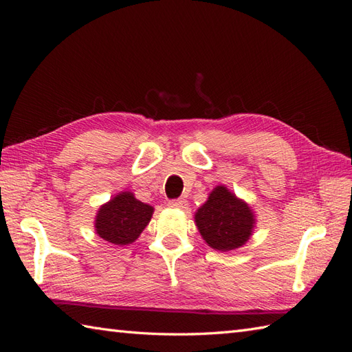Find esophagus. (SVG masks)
Instances as JSON below:
<instances>
[{"label":"esophagus","mask_w":352,"mask_h":352,"mask_svg":"<svg viewBox=\"0 0 352 352\" xmlns=\"http://www.w3.org/2000/svg\"><path fill=\"white\" fill-rule=\"evenodd\" d=\"M168 207H172V208H185L186 207V199L185 198H179V199L168 201Z\"/></svg>","instance_id":"esophagus-1"}]
</instances>
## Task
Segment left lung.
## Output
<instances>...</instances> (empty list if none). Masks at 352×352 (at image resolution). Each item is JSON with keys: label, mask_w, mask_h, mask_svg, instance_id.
Here are the masks:
<instances>
[{"label": "left lung", "mask_w": 352, "mask_h": 352, "mask_svg": "<svg viewBox=\"0 0 352 352\" xmlns=\"http://www.w3.org/2000/svg\"><path fill=\"white\" fill-rule=\"evenodd\" d=\"M195 225L208 247L228 252L241 248L251 238L255 214L247 202L220 185L197 210Z\"/></svg>", "instance_id": "1"}]
</instances>
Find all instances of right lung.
<instances>
[{"mask_svg": "<svg viewBox=\"0 0 352 352\" xmlns=\"http://www.w3.org/2000/svg\"><path fill=\"white\" fill-rule=\"evenodd\" d=\"M154 208L136 199L129 190L102 204L95 216V232L114 245H129L138 239L153 217Z\"/></svg>", "mask_w": 352, "mask_h": 352, "instance_id": "obj_1", "label": "right lung"}]
</instances>
